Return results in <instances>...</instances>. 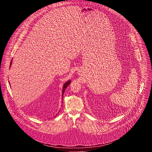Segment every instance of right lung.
Masks as SVG:
<instances>
[{"instance_id": "add662e5", "label": "right lung", "mask_w": 152, "mask_h": 152, "mask_svg": "<svg viewBox=\"0 0 152 152\" xmlns=\"http://www.w3.org/2000/svg\"><path fill=\"white\" fill-rule=\"evenodd\" d=\"M11 63H10V67H11ZM70 82H71V80H68L67 82H66V83H64V86H63V88H62V96H63V95H64V91H65V90H66V88L67 87V86L69 85H70Z\"/></svg>"}]
</instances>
